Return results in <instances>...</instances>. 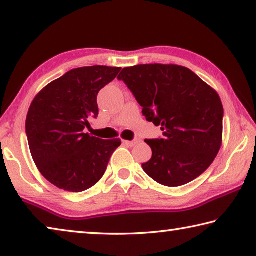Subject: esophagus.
Returning a JSON list of instances; mask_svg holds the SVG:
<instances>
[{"label": "esophagus", "instance_id": "1", "mask_svg": "<svg viewBox=\"0 0 256 256\" xmlns=\"http://www.w3.org/2000/svg\"><path fill=\"white\" fill-rule=\"evenodd\" d=\"M123 144H126V146H136V144H138V141H136V140H133V141L123 140Z\"/></svg>", "mask_w": 256, "mask_h": 256}]
</instances>
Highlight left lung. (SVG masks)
Instances as JSON below:
<instances>
[{
  "instance_id": "1",
  "label": "left lung",
  "mask_w": 256,
  "mask_h": 256,
  "mask_svg": "<svg viewBox=\"0 0 256 256\" xmlns=\"http://www.w3.org/2000/svg\"><path fill=\"white\" fill-rule=\"evenodd\" d=\"M131 90L146 120L162 138L146 140L152 157L142 168L157 183L175 188L203 174L222 142L224 107L219 94L188 68L141 64L118 76Z\"/></svg>"
}]
</instances>
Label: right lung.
<instances>
[{"label": "right lung", "instance_id": "right-lung-1", "mask_svg": "<svg viewBox=\"0 0 256 256\" xmlns=\"http://www.w3.org/2000/svg\"><path fill=\"white\" fill-rule=\"evenodd\" d=\"M120 68H78L52 81L37 94L26 120L29 149L45 178L60 190L82 192L98 183L120 138L84 133L98 116L97 94Z\"/></svg>", "mask_w": 256, "mask_h": 256}]
</instances>
